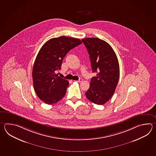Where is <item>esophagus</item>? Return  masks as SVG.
<instances>
[{
    "instance_id": "obj_1",
    "label": "esophagus",
    "mask_w": 156,
    "mask_h": 156,
    "mask_svg": "<svg viewBox=\"0 0 156 156\" xmlns=\"http://www.w3.org/2000/svg\"><path fill=\"white\" fill-rule=\"evenodd\" d=\"M83 79H81V78H80L78 81H76V82H78V83H81V82H82L83 81Z\"/></svg>"
}]
</instances>
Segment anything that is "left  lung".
Here are the masks:
<instances>
[{
    "mask_svg": "<svg viewBox=\"0 0 156 156\" xmlns=\"http://www.w3.org/2000/svg\"><path fill=\"white\" fill-rule=\"evenodd\" d=\"M89 54L93 73L90 87L85 93L90 101L103 105L113 96L119 78V65L116 54L109 43L98 38L81 40Z\"/></svg>",
    "mask_w": 156,
    "mask_h": 156,
    "instance_id": "obj_1",
    "label": "left lung"
}]
</instances>
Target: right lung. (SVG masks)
I'll return each instance as SVG.
<instances>
[{
  "mask_svg": "<svg viewBox=\"0 0 156 156\" xmlns=\"http://www.w3.org/2000/svg\"><path fill=\"white\" fill-rule=\"evenodd\" d=\"M81 43L78 38L61 36L47 41L40 49L33 65L32 78L37 95L44 103L55 104L65 95L69 83L55 72L60 70L70 50Z\"/></svg>",
  "mask_w": 156,
  "mask_h": 156,
  "instance_id": "right-lung-1",
  "label": "right lung"
}]
</instances>
